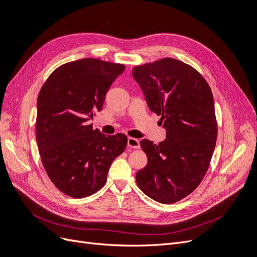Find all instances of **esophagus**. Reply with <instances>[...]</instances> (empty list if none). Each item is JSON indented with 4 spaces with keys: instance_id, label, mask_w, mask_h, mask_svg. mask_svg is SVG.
Returning a JSON list of instances; mask_svg holds the SVG:
<instances>
[{
    "instance_id": "1",
    "label": "esophagus",
    "mask_w": 257,
    "mask_h": 257,
    "mask_svg": "<svg viewBox=\"0 0 257 257\" xmlns=\"http://www.w3.org/2000/svg\"><path fill=\"white\" fill-rule=\"evenodd\" d=\"M128 147L131 148H140V141L135 138H128Z\"/></svg>"
}]
</instances>
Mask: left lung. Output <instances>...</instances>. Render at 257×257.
Segmentation results:
<instances>
[{
	"mask_svg": "<svg viewBox=\"0 0 257 257\" xmlns=\"http://www.w3.org/2000/svg\"><path fill=\"white\" fill-rule=\"evenodd\" d=\"M132 76L167 130L159 144L141 141L147 164L137 172V184L156 202L176 203L201 184L216 147L211 89L197 70L171 57L137 66Z\"/></svg>",
	"mask_w": 257,
	"mask_h": 257,
	"instance_id": "8db88e82",
	"label": "left lung"
}]
</instances>
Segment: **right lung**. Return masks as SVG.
I'll use <instances>...</instances> for the list:
<instances>
[{
	"label": "right lung",
	"instance_id": "add662e5",
	"mask_svg": "<svg viewBox=\"0 0 257 257\" xmlns=\"http://www.w3.org/2000/svg\"><path fill=\"white\" fill-rule=\"evenodd\" d=\"M122 64L82 59L56 68L37 98L36 141L41 162L54 186L71 197L96 193L127 137L104 136L86 121L101 111Z\"/></svg>",
	"mask_w": 257,
	"mask_h": 257
}]
</instances>
